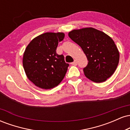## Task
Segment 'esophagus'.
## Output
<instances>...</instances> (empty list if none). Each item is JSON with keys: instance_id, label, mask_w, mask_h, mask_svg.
Segmentation results:
<instances>
[{"instance_id": "esophagus-1", "label": "esophagus", "mask_w": 130, "mask_h": 130, "mask_svg": "<svg viewBox=\"0 0 130 130\" xmlns=\"http://www.w3.org/2000/svg\"><path fill=\"white\" fill-rule=\"evenodd\" d=\"M77 61H76V60H74V62H72V63H71V65H74V66H76V65H77Z\"/></svg>"}]
</instances>
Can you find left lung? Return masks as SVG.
<instances>
[{"instance_id": "8db88e82", "label": "left lung", "mask_w": 130, "mask_h": 130, "mask_svg": "<svg viewBox=\"0 0 130 130\" xmlns=\"http://www.w3.org/2000/svg\"><path fill=\"white\" fill-rule=\"evenodd\" d=\"M80 46L89 61L84 68L85 76L95 83H103L111 77L119 62V50L114 41L102 31L92 27L74 29L68 33Z\"/></svg>"}]
</instances>
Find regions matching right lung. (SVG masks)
<instances>
[{
    "instance_id": "1",
    "label": "right lung",
    "mask_w": 130,
    "mask_h": 130,
    "mask_svg": "<svg viewBox=\"0 0 130 130\" xmlns=\"http://www.w3.org/2000/svg\"><path fill=\"white\" fill-rule=\"evenodd\" d=\"M65 37L63 32H46L34 38L25 50L22 64L27 77L43 89L58 86L65 77L69 64L63 55L56 53L58 43Z\"/></svg>"
}]
</instances>
